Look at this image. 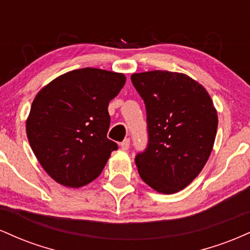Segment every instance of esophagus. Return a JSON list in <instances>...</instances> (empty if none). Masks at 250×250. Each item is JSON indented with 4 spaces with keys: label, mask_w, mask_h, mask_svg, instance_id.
Segmentation results:
<instances>
[{
    "label": "esophagus",
    "mask_w": 250,
    "mask_h": 250,
    "mask_svg": "<svg viewBox=\"0 0 250 250\" xmlns=\"http://www.w3.org/2000/svg\"><path fill=\"white\" fill-rule=\"evenodd\" d=\"M129 145H130V140H129V139L123 140V141H122L121 143H120V146H121L122 150H128V149H129Z\"/></svg>",
    "instance_id": "34e87169"
}]
</instances>
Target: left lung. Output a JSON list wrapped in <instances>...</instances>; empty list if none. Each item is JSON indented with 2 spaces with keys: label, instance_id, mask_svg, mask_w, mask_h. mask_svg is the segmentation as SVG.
<instances>
[{
  "label": "left lung",
  "instance_id": "8db88e82",
  "mask_svg": "<svg viewBox=\"0 0 250 250\" xmlns=\"http://www.w3.org/2000/svg\"><path fill=\"white\" fill-rule=\"evenodd\" d=\"M147 113L148 145L135 156L141 179L173 194L193 181L213 149L217 113L205 88L185 74L153 70L131 75Z\"/></svg>",
  "mask_w": 250,
  "mask_h": 250
}]
</instances>
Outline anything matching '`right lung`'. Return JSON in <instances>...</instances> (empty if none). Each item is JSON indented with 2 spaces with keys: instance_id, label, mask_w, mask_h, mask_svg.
<instances>
[{
  "instance_id": "obj_1",
  "label": "right lung",
  "mask_w": 250,
  "mask_h": 250,
  "mask_svg": "<svg viewBox=\"0 0 250 250\" xmlns=\"http://www.w3.org/2000/svg\"><path fill=\"white\" fill-rule=\"evenodd\" d=\"M125 83L123 74L82 68L59 76L37 94L27 120V136L41 166L71 188L102 173L116 142L107 137L108 104Z\"/></svg>"
}]
</instances>
